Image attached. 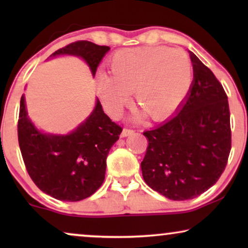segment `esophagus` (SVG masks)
<instances>
[{
  "instance_id": "obj_1",
  "label": "esophagus",
  "mask_w": 248,
  "mask_h": 248,
  "mask_svg": "<svg viewBox=\"0 0 248 248\" xmlns=\"http://www.w3.org/2000/svg\"><path fill=\"white\" fill-rule=\"evenodd\" d=\"M132 133H134V130H131V128H123V131H122L121 133V137L122 138H125V137H128V135H131Z\"/></svg>"
}]
</instances>
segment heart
Segmentation results:
<instances>
[{"label": "heart", "mask_w": 248, "mask_h": 248, "mask_svg": "<svg viewBox=\"0 0 248 248\" xmlns=\"http://www.w3.org/2000/svg\"><path fill=\"white\" fill-rule=\"evenodd\" d=\"M108 66L109 76L98 77L97 93L111 118L121 116L133 91L135 103L149 117L165 120L181 107L192 84L191 61L171 47L121 49Z\"/></svg>", "instance_id": "heart-1"}]
</instances>
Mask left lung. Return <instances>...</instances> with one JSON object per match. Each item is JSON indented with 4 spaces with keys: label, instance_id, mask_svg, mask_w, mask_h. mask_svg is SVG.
Masks as SVG:
<instances>
[{
    "label": "left lung",
    "instance_id": "8db88e82",
    "mask_svg": "<svg viewBox=\"0 0 248 248\" xmlns=\"http://www.w3.org/2000/svg\"><path fill=\"white\" fill-rule=\"evenodd\" d=\"M189 57L194 79L185 101L175 116L143 133L144 182L174 201L194 199L215 185L232 149L226 91L194 53Z\"/></svg>",
    "mask_w": 248,
    "mask_h": 248
}]
</instances>
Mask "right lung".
I'll use <instances>...</instances> for the list:
<instances>
[{
  "instance_id": "add662e5",
  "label": "right lung",
  "mask_w": 248,
  "mask_h": 248,
  "mask_svg": "<svg viewBox=\"0 0 248 248\" xmlns=\"http://www.w3.org/2000/svg\"><path fill=\"white\" fill-rule=\"evenodd\" d=\"M109 50L88 40L57 49L50 57L74 55L86 61L94 77ZM122 127L104 113L99 99L90 116L66 135L43 133L29 120L25 97L20 100L19 147L27 171L37 187L61 201L77 202L93 195L104 183L106 159Z\"/></svg>"
}]
</instances>
